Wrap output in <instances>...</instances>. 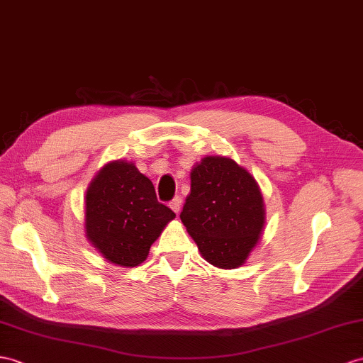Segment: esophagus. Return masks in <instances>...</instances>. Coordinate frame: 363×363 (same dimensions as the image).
I'll use <instances>...</instances> for the list:
<instances>
[{
	"instance_id": "1",
	"label": "esophagus",
	"mask_w": 363,
	"mask_h": 363,
	"mask_svg": "<svg viewBox=\"0 0 363 363\" xmlns=\"http://www.w3.org/2000/svg\"><path fill=\"white\" fill-rule=\"evenodd\" d=\"M169 206L174 212H180L182 209V197L180 196H175L171 201H169Z\"/></svg>"
}]
</instances>
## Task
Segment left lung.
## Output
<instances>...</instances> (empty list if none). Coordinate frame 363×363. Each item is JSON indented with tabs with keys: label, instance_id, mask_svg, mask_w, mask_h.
<instances>
[{
	"label": "left lung",
	"instance_id": "8db88e82",
	"mask_svg": "<svg viewBox=\"0 0 363 363\" xmlns=\"http://www.w3.org/2000/svg\"><path fill=\"white\" fill-rule=\"evenodd\" d=\"M180 218L211 264L235 268L260 238L263 199L242 166L226 157H206L191 172V194Z\"/></svg>",
	"mask_w": 363,
	"mask_h": 363
}]
</instances>
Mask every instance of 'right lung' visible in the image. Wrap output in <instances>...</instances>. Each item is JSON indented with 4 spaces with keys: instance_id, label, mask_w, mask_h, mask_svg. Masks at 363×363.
<instances>
[{
    "instance_id": "1",
    "label": "right lung",
    "mask_w": 363,
    "mask_h": 363,
    "mask_svg": "<svg viewBox=\"0 0 363 363\" xmlns=\"http://www.w3.org/2000/svg\"><path fill=\"white\" fill-rule=\"evenodd\" d=\"M175 217L157 200L152 182L134 163L106 164L86 192V234L104 259L121 267L145 262Z\"/></svg>"
}]
</instances>
